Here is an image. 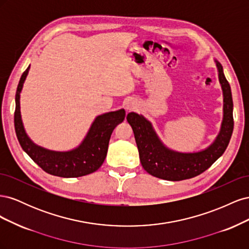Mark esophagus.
<instances>
[{"label":"esophagus","mask_w":249,"mask_h":249,"mask_svg":"<svg viewBox=\"0 0 249 249\" xmlns=\"http://www.w3.org/2000/svg\"><path fill=\"white\" fill-rule=\"evenodd\" d=\"M135 108H136V106H135L134 103H130V104L126 105V109L127 110H134Z\"/></svg>","instance_id":"obj_1"}]
</instances>
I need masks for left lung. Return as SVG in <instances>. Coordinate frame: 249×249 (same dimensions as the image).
Instances as JSON below:
<instances>
[{"mask_svg": "<svg viewBox=\"0 0 249 249\" xmlns=\"http://www.w3.org/2000/svg\"><path fill=\"white\" fill-rule=\"evenodd\" d=\"M218 78L223 93V119L219 134L212 144L196 153H179L168 148L158 137L150 122L131 112L126 120L132 126L142 167L156 178L166 180H183L196 177L207 170L227 149L232 130V97L220 62L215 60Z\"/></svg>", "mask_w": 249, "mask_h": 249, "instance_id": "left-lung-1", "label": "left lung"}]
</instances>
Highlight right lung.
Instances as JSON below:
<instances>
[{
	"label": "right lung",
	"instance_id": "add662e5",
	"mask_svg": "<svg viewBox=\"0 0 249 249\" xmlns=\"http://www.w3.org/2000/svg\"><path fill=\"white\" fill-rule=\"evenodd\" d=\"M30 66L21 74L16 94L14 127L21 148L44 171L61 178H79L99 169L107 156L109 140L115 126L124 122L125 111L120 109L99 115L81 144L69 152L43 148L29 138L20 115L19 97Z\"/></svg>",
	"mask_w": 249,
	"mask_h": 249
}]
</instances>
